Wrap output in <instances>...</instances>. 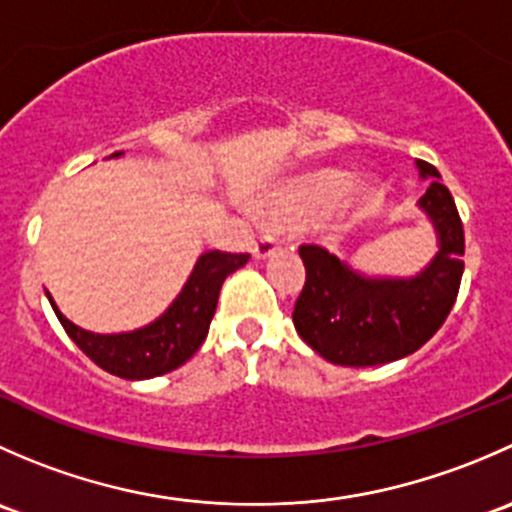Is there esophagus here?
Wrapping results in <instances>:
<instances>
[{
	"mask_svg": "<svg viewBox=\"0 0 512 512\" xmlns=\"http://www.w3.org/2000/svg\"><path fill=\"white\" fill-rule=\"evenodd\" d=\"M277 250H280V247H277V242L272 240V237H260V240L252 245L250 252L255 260H270V257L277 255Z\"/></svg>",
	"mask_w": 512,
	"mask_h": 512,
	"instance_id": "obj_1",
	"label": "esophagus"
}]
</instances>
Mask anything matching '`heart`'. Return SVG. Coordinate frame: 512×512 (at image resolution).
I'll return each mask as SVG.
<instances>
[{
	"label": "heart",
	"mask_w": 512,
	"mask_h": 512,
	"mask_svg": "<svg viewBox=\"0 0 512 512\" xmlns=\"http://www.w3.org/2000/svg\"><path fill=\"white\" fill-rule=\"evenodd\" d=\"M352 185V173L342 168H312L294 175L282 188L272 190L262 200V208L275 220H304L322 213ZM376 198V190L369 183L356 185L337 203V220L349 223L364 213Z\"/></svg>",
	"instance_id": "heart-1"
}]
</instances>
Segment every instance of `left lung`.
I'll use <instances>...</instances> for the list:
<instances>
[{"mask_svg": "<svg viewBox=\"0 0 512 512\" xmlns=\"http://www.w3.org/2000/svg\"><path fill=\"white\" fill-rule=\"evenodd\" d=\"M426 193L418 210L436 232V255L409 277L366 275L324 247L302 245L307 270L292 322L322 359L339 366H379L418 352L441 329L463 277V225L453 195L433 165L416 160Z\"/></svg>", "mask_w": 512, "mask_h": 512, "instance_id": "8db88e82", "label": "left lung"}]
</instances>
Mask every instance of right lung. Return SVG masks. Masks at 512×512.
Returning a JSON list of instances; mask_svg holds the SVG:
<instances>
[{"mask_svg":"<svg viewBox=\"0 0 512 512\" xmlns=\"http://www.w3.org/2000/svg\"><path fill=\"white\" fill-rule=\"evenodd\" d=\"M118 156H123V153H113L108 158ZM247 260H250V255H230V252L220 250L203 252L178 297L168 304V309L151 324L131 329V332H89V329L69 322L49 292H46V297H49L51 307H54L56 317H59L61 327L66 329L71 342L94 364L108 374L121 376V379L143 381L178 369L198 352L200 344L208 337L225 277L240 270Z\"/></svg>","mask_w":512,"mask_h":512,"instance_id":"obj_1","label":"right lung"}]
</instances>
